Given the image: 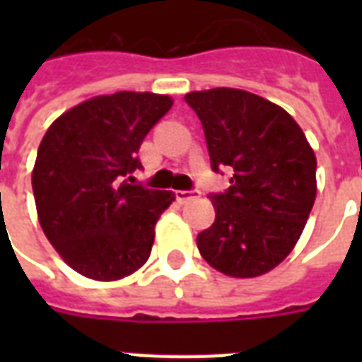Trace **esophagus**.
Instances as JSON below:
<instances>
[{"mask_svg":"<svg viewBox=\"0 0 362 362\" xmlns=\"http://www.w3.org/2000/svg\"><path fill=\"white\" fill-rule=\"evenodd\" d=\"M195 197H197V192H184V189H178V192H176L178 203H187V201H192V199Z\"/></svg>","mask_w":362,"mask_h":362,"instance_id":"obj_1","label":"esophagus"}]
</instances>
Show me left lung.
Masks as SVG:
<instances>
[{
  "label": "left lung",
  "mask_w": 362,
  "mask_h": 362,
  "mask_svg": "<svg viewBox=\"0 0 362 362\" xmlns=\"http://www.w3.org/2000/svg\"><path fill=\"white\" fill-rule=\"evenodd\" d=\"M203 124L212 169L231 167L227 193L212 195L214 223L197 247L212 269L255 278L291 253L314 206L315 153L300 125L269 99L237 88L186 93Z\"/></svg>",
  "instance_id": "left-lung-1"
}]
</instances>
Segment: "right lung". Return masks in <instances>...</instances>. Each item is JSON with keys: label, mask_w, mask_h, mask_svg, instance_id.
Masks as SVG:
<instances>
[{"label": "right lung", "mask_w": 362, "mask_h": 362, "mask_svg": "<svg viewBox=\"0 0 362 362\" xmlns=\"http://www.w3.org/2000/svg\"><path fill=\"white\" fill-rule=\"evenodd\" d=\"M173 98L152 92L95 95L65 110L42 136L31 170L37 218L59 257L78 274L116 281L152 252L173 192L127 180L139 148Z\"/></svg>", "instance_id": "obj_1"}]
</instances>
